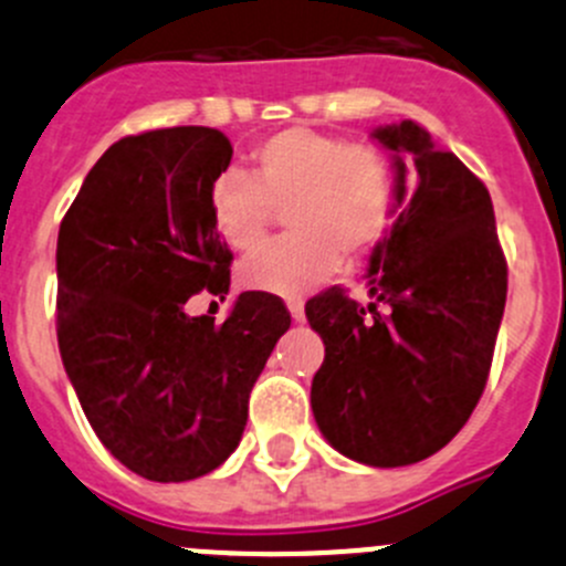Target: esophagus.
Masks as SVG:
<instances>
[{
    "label": "esophagus",
    "instance_id": "obj_1",
    "mask_svg": "<svg viewBox=\"0 0 566 566\" xmlns=\"http://www.w3.org/2000/svg\"><path fill=\"white\" fill-rule=\"evenodd\" d=\"M287 310L295 323H304V304H301V301H287Z\"/></svg>",
    "mask_w": 566,
    "mask_h": 566
}]
</instances>
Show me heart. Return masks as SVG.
<instances>
[{
    "label": "heart",
    "mask_w": 566,
    "mask_h": 566,
    "mask_svg": "<svg viewBox=\"0 0 566 566\" xmlns=\"http://www.w3.org/2000/svg\"><path fill=\"white\" fill-rule=\"evenodd\" d=\"M254 177L230 169L210 186V219L232 249H254L287 208L290 235L256 249L238 268L247 290L268 295L310 293L339 268L361 260L391 224L394 169L369 145L312 128L268 136L251 153Z\"/></svg>",
    "instance_id": "b5f03b06"
}]
</instances>
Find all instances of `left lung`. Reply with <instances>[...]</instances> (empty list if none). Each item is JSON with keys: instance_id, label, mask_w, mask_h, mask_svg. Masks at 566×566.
Here are the masks:
<instances>
[{"instance_id": "obj_1", "label": "left lung", "mask_w": 566, "mask_h": 566, "mask_svg": "<svg viewBox=\"0 0 566 566\" xmlns=\"http://www.w3.org/2000/svg\"><path fill=\"white\" fill-rule=\"evenodd\" d=\"M369 139L391 153L397 219L369 254L367 306L339 287L306 304L325 345L312 410L339 454L399 468L447 447L476 408L506 260L488 188L454 153L413 119L378 125Z\"/></svg>"}]
</instances>
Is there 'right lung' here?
Segmentation results:
<instances>
[{
  "mask_svg": "<svg viewBox=\"0 0 566 566\" xmlns=\"http://www.w3.org/2000/svg\"><path fill=\"white\" fill-rule=\"evenodd\" d=\"M232 145L202 125L125 136L84 177L56 238V342L101 443L150 482H188L238 449L249 394L290 312L241 293L221 325L186 301L230 293L210 186Z\"/></svg>",
  "mask_w": 566,
  "mask_h": 566,
  "instance_id": "right-lung-1",
  "label": "right lung"
}]
</instances>
